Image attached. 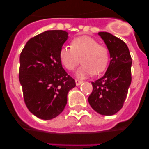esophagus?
I'll return each instance as SVG.
<instances>
[{
    "label": "esophagus",
    "mask_w": 149,
    "mask_h": 149,
    "mask_svg": "<svg viewBox=\"0 0 149 149\" xmlns=\"http://www.w3.org/2000/svg\"><path fill=\"white\" fill-rule=\"evenodd\" d=\"M76 81V86H79V85H81V84L82 83H83V82H82L81 81H79V80H76V81Z\"/></svg>",
    "instance_id": "34e87169"
}]
</instances>
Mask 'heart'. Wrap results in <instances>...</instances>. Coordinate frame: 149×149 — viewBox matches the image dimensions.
<instances>
[{"instance_id":"b5f03b06","label":"heart","mask_w":149,"mask_h":149,"mask_svg":"<svg viewBox=\"0 0 149 149\" xmlns=\"http://www.w3.org/2000/svg\"><path fill=\"white\" fill-rule=\"evenodd\" d=\"M60 58L69 70H73L81 61L82 65L76 70V76L82 79L104 70L109 61V51L92 37L81 36L72 40L71 47L61 48Z\"/></svg>"}]
</instances>
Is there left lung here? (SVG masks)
I'll return each instance as SVG.
<instances>
[{"label": "left lung", "mask_w": 149, "mask_h": 149, "mask_svg": "<svg viewBox=\"0 0 149 149\" xmlns=\"http://www.w3.org/2000/svg\"><path fill=\"white\" fill-rule=\"evenodd\" d=\"M106 45L110 62L102 78L91 82L88 97L92 109L102 115H113L123 107L131 84L132 59L125 43L108 32L98 33Z\"/></svg>", "instance_id": "8db88e82"}]
</instances>
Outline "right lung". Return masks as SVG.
Listing matches in <instances>:
<instances>
[{
	"label": "right lung",
	"instance_id": "right-lung-1",
	"mask_svg": "<svg viewBox=\"0 0 149 149\" xmlns=\"http://www.w3.org/2000/svg\"><path fill=\"white\" fill-rule=\"evenodd\" d=\"M68 38L63 30H49L30 39L20 55L19 81L28 109L42 120L63 111L76 82L63 69L60 51Z\"/></svg>",
	"mask_w": 149,
	"mask_h": 149
}]
</instances>
